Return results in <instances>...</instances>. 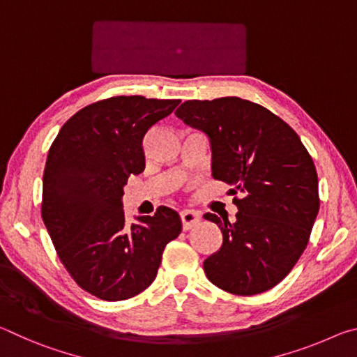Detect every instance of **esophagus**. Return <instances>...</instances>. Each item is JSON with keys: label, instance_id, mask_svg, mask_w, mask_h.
<instances>
[{"label": "esophagus", "instance_id": "esophagus-1", "mask_svg": "<svg viewBox=\"0 0 357 357\" xmlns=\"http://www.w3.org/2000/svg\"><path fill=\"white\" fill-rule=\"evenodd\" d=\"M200 220L202 215L200 213H197V211H183V213H181V222H183L184 229L193 228Z\"/></svg>", "mask_w": 357, "mask_h": 357}]
</instances>
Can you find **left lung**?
<instances>
[{"instance_id": "obj_1", "label": "left lung", "mask_w": 357, "mask_h": 357, "mask_svg": "<svg viewBox=\"0 0 357 357\" xmlns=\"http://www.w3.org/2000/svg\"><path fill=\"white\" fill-rule=\"evenodd\" d=\"M208 135L213 176L229 185L236 220L206 213L220 228L222 247L203 263L204 274L238 296L274 288L307 247L319 211L318 176L299 135L273 112L241 98L187 100L176 110Z\"/></svg>"}]
</instances>
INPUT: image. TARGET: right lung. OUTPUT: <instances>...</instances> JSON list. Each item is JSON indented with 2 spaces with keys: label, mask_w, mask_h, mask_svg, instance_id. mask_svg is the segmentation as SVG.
I'll return each instance as SVG.
<instances>
[{
  "label": "right lung",
  "mask_w": 357,
  "mask_h": 357,
  "mask_svg": "<svg viewBox=\"0 0 357 357\" xmlns=\"http://www.w3.org/2000/svg\"><path fill=\"white\" fill-rule=\"evenodd\" d=\"M181 100L118 96L77 112L50 146L42 219L58 257L84 291L104 301L134 298L154 282L162 253L181 233L172 208L129 225L124 185L144 170L143 138Z\"/></svg>",
  "instance_id": "1"
}]
</instances>
